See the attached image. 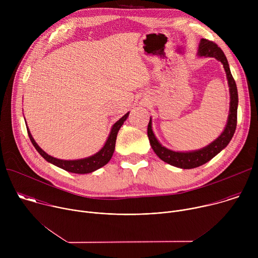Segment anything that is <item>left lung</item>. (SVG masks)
Listing matches in <instances>:
<instances>
[{
	"instance_id": "1",
	"label": "left lung",
	"mask_w": 258,
	"mask_h": 258,
	"mask_svg": "<svg viewBox=\"0 0 258 258\" xmlns=\"http://www.w3.org/2000/svg\"><path fill=\"white\" fill-rule=\"evenodd\" d=\"M198 55L205 56V57H214L215 59H217L218 61L223 63L227 73V79L230 87L231 102H230V114H229L228 123L223 134L220 135L214 142H212L210 145H208L207 147H205V148L201 150L193 151V152H174L164 148V147L161 146V144L157 141L152 131L151 118L148 124V128H147L148 130L147 133H148V138H149L151 147L154 150V152L156 153V155L164 162H167L170 165L183 168V169L195 168L211 160L216 154H218L228 146V144L230 143V141L232 140L235 134L236 126H237L238 91H237L235 80L232 76L230 67H229L227 57L225 56L223 50L220 49L214 42L206 39L201 40L199 44Z\"/></svg>"
}]
</instances>
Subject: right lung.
Listing matches in <instances>:
<instances>
[{
	"label": "right lung",
	"mask_w": 258,
	"mask_h": 258,
	"mask_svg": "<svg viewBox=\"0 0 258 258\" xmlns=\"http://www.w3.org/2000/svg\"><path fill=\"white\" fill-rule=\"evenodd\" d=\"M127 116H128V112L126 114H124L118 121H116L114 123L104 147L98 153H96L95 155L90 156L88 158L79 159V160H61V159H57V158H54V157L48 155L45 151H43L40 148L39 145L35 143V141L33 140L27 126H26V128H27L28 137H29L32 145L34 146V148L48 162H51L52 164L66 170V171H69V172L90 173V172L95 171V170L99 169L100 167L106 165L109 162V160L111 159L114 149H115V142H116L117 133H118L119 128L121 127V125L123 124V122L125 121V119L127 118Z\"/></svg>",
	"instance_id": "right-lung-1"
}]
</instances>
